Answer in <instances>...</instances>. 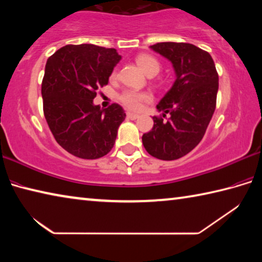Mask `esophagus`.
<instances>
[{"label": "esophagus", "instance_id": "1", "mask_svg": "<svg viewBox=\"0 0 262 262\" xmlns=\"http://www.w3.org/2000/svg\"><path fill=\"white\" fill-rule=\"evenodd\" d=\"M126 115H127V118H128V119H130V120H136V119L140 117V115H139V114H135V113H130V112H128V113H127Z\"/></svg>", "mask_w": 262, "mask_h": 262}]
</instances>
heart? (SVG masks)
<instances>
[{
  "mask_svg": "<svg viewBox=\"0 0 262 262\" xmlns=\"http://www.w3.org/2000/svg\"><path fill=\"white\" fill-rule=\"evenodd\" d=\"M136 63L140 66V68L148 75V76H155L161 70V63L159 61L149 54H140L136 56ZM117 70H113L111 74V79L117 78ZM150 96L145 92H140L135 90H125L119 96V100L121 101L122 105H125L127 108L137 111L141 108L142 104L144 101H148Z\"/></svg>",
  "mask_w": 262,
  "mask_h": 262,
  "instance_id": "heart-1",
  "label": "heart"
}]
</instances>
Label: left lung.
Masks as SVG:
<instances>
[{"label": "left lung", "mask_w": 262, "mask_h": 262, "mask_svg": "<svg viewBox=\"0 0 262 262\" xmlns=\"http://www.w3.org/2000/svg\"><path fill=\"white\" fill-rule=\"evenodd\" d=\"M171 61L176 72L173 85L157 105L171 115L167 121L154 117V127L142 136L151 156L174 161L196 147L205 135L216 107L219 74L210 54L192 43L158 42L150 46Z\"/></svg>", "instance_id": "left-lung-1"}]
</instances>
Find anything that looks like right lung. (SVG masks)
<instances>
[{
    "label": "right lung",
    "mask_w": 262,
    "mask_h": 262,
    "mask_svg": "<svg viewBox=\"0 0 262 262\" xmlns=\"http://www.w3.org/2000/svg\"><path fill=\"white\" fill-rule=\"evenodd\" d=\"M121 56L114 48L67 45L48 57L41 96L48 127L62 148L83 159H97L113 148L126 113L119 104L94 105L97 90Z\"/></svg>",
    "instance_id": "right-lung-1"
}]
</instances>
